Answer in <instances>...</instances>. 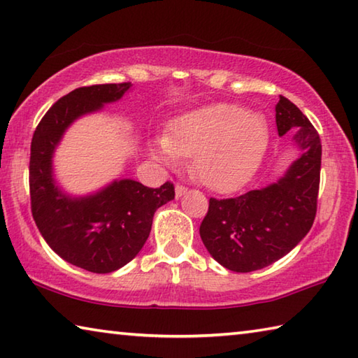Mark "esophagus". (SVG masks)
<instances>
[{
	"label": "esophagus",
	"mask_w": 358,
	"mask_h": 358,
	"mask_svg": "<svg viewBox=\"0 0 358 358\" xmlns=\"http://www.w3.org/2000/svg\"><path fill=\"white\" fill-rule=\"evenodd\" d=\"M186 192H187V189H186L185 186H181V185H177V186H175V199H177V200L183 197Z\"/></svg>",
	"instance_id": "esophagus-1"
}]
</instances>
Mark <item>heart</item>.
<instances>
[{
    "label": "heart",
    "instance_id": "1",
    "mask_svg": "<svg viewBox=\"0 0 358 358\" xmlns=\"http://www.w3.org/2000/svg\"><path fill=\"white\" fill-rule=\"evenodd\" d=\"M269 128L258 113L231 103H214L171 122L166 136L152 141L155 158H192L201 185L227 192L244 185L264 157Z\"/></svg>",
    "mask_w": 358,
    "mask_h": 358
}]
</instances>
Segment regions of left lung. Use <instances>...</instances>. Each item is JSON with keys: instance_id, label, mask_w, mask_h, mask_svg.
Wrapping results in <instances>:
<instances>
[{"instance_id": "1", "label": "left lung", "mask_w": 358, "mask_h": 358, "mask_svg": "<svg viewBox=\"0 0 358 358\" xmlns=\"http://www.w3.org/2000/svg\"><path fill=\"white\" fill-rule=\"evenodd\" d=\"M275 123L278 136L292 133L299 158L274 183L236 199H210L200 225L206 250L230 271L252 272L275 263L313 225L321 173L320 134L285 96L275 105Z\"/></svg>"}]
</instances>
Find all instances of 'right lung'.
Returning <instances> with one entry per match:
<instances>
[{
	"mask_svg": "<svg viewBox=\"0 0 358 358\" xmlns=\"http://www.w3.org/2000/svg\"><path fill=\"white\" fill-rule=\"evenodd\" d=\"M131 87L120 83L71 90L48 109L31 142L29 191L37 229L62 259L95 274L131 262L150 235L155 211L175 197L169 181L153 189L131 178H115L94 192L73 196L56 180L53 158L67 129L119 101Z\"/></svg>",
	"mask_w": 358,
	"mask_h": 358,
	"instance_id": "obj_1",
	"label": "right lung"
}]
</instances>
